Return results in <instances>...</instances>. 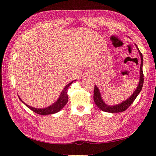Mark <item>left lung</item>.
Masks as SVG:
<instances>
[{"label": "left lung", "instance_id": "1", "mask_svg": "<svg viewBox=\"0 0 156 156\" xmlns=\"http://www.w3.org/2000/svg\"><path fill=\"white\" fill-rule=\"evenodd\" d=\"M136 48H137V50L139 53V55L140 56V60H141V62H140V79H139V83L138 84V87L136 88V89L134 91L133 94L126 100V101H123L122 103H120L119 105H113V106H108V105L105 104V102L103 101L102 100L101 96V94L100 92V90H99L98 88L96 87V85L94 86V102H95L96 105L99 107L100 109L102 110L103 111L107 112H123L126 111L127 108H128L134 100L136 99V98L139 95V94L141 90H142L143 86V83H144V75L143 72V55L140 53V51H139L137 45L135 44Z\"/></svg>", "mask_w": 156, "mask_h": 156}]
</instances>
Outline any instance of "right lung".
Wrapping results in <instances>:
<instances>
[{
  "mask_svg": "<svg viewBox=\"0 0 156 156\" xmlns=\"http://www.w3.org/2000/svg\"><path fill=\"white\" fill-rule=\"evenodd\" d=\"M75 81H76V80H75V81H72L71 83H69V84H68L64 88L62 92H61L60 95V97L58 98V100L56 101L54 103V104L51 105V106H49L48 107L44 108H37L32 107H30L29 105H27L25 103L23 102L21 100V98H20V96H19V98H20V100L23 103H24V104L28 108H29L30 110H32V111H34V112L37 113V114L41 115H47L54 114V113L58 112V111H60L66 105V103H68V94H67L68 88L71 85V84H72Z\"/></svg>",
  "mask_w": 156,
  "mask_h": 156,
  "instance_id": "add662e5",
  "label": "right lung"
}]
</instances>
